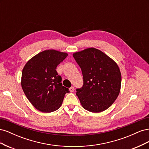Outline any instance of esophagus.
<instances>
[{"instance_id":"34e87169","label":"esophagus","mask_w":149,"mask_h":149,"mask_svg":"<svg viewBox=\"0 0 149 149\" xmlns=\"http://www.w3.org/2000/svg\"><path fill=\"white\" fill-rule=\"evenodd\" d=\"M70 92H71V93L74 92V88L73 86H71V87L70 88Z\"/></svg>"}]
</instances>
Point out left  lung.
<instances>
[{
	"mask_svg": "<svg viewBox=\"0 0 149 149\" xmlns=\"http://www.w3.org/2000/svg\"><path fill=\"white\" fill-rule=\"evenodd\" d=\"M73 57L83 74V86L76 89V95L82 106L92 112L106 110L120 93L121 74L118 65L94 48L74 53Z\"/></svg>",
	"mask_w": 149,
	"mask_h": 149,
	"instance_id": "left-lung-1",
	"label": "left lung"
}]
</instances>
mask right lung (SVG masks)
I'll return each mask as SVG.
<instances>
[{
	"label": "right lung",
	"instance_id": "1",
	"mask_svg": "<svg viewBox=\"0 0 149 149\" xmlns=\"http://www.w3.org/2000/svg\"><path fill=\"white\" fill-rule=\"evenodd\" d=\"M68 54L48 49L37 54L26 63L22 74V89L36 109L52 112L59 109L68 88L62 85L56 70Z\"/></svg>",
	"mask_w": 149,
	"mask_h": 149
}]
</instances>
